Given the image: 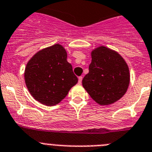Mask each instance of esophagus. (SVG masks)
Masks as SVG:
<instances>
[{"label": "esophagus", "mask_w": 152, "mask_h": 152, "mask_svg": "<svg viewBox=\"0 0 152 152\" xmlns=\"http://www.w3.org/2000/svg\"><path fill=\"white\" fill-rule=\"evenodd\" d=\"M82 80H83V77H82V76H80V77H79V83L81 84Z\"/></svg>", "instance_id": "1"}]
</instances>
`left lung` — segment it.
Masks as SVG:
<instances>
[{
	"instance_id": "obj_1",
	"label": "left lung",
	"mask_w": 152,
	"mask_h": 152,
	"mask_svg": "<svg viewBox=\"0 0 152 152\" xmlns=\"http://www.w3.org/2000/svg\"><path fill=\"white\" fill-rule=\"evenodd\" d=\"M89 73L83 86L92 99L102 105L118 101L125 95L130 82L127 63L120 54L102 46L91 53Z\"/></svg>"
}]
</instances>
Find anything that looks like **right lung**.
<instances>
[{
	"label": "right lung",
	"instance_id": "obj_1",
	"mask_svg": "<svg viewBox=\"0 0 152 152\" xmlns=\"http://www.w3.org/2000/svg\"><path fill=\"white\" fill-rule=\"evenodd\" d=\"M66 59V51L57 43L39 50L29 60L25 83L37 101L48 106L57 105L77 83L78 78Z\"/></svg>",
	"mask_w": 152,
	"mask_h": 152
}]
</instances>
